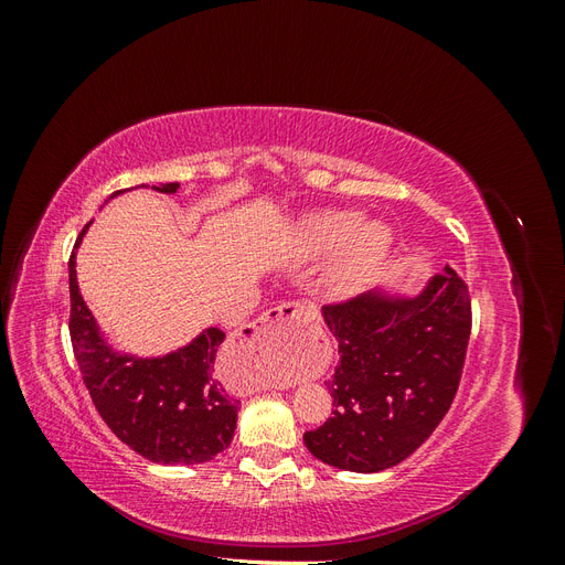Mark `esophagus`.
I'll return each instance as SVG.
<instances>
[{
    "mask_svg": "<svg viewBox=\"0 0 565 565\" xmlns=\"http://www.w3.org/2000/svg\"><path fill=\"white\" fill-rule=\"evenodd\" d=\"M316 318L311 306L282 301L276 309H268L264 316L256 318L254 322L245 324L237 330V344L249 351H268L278 344V341L292 328H306ZM264 382H252L249 388L259 391L266 388Z\"/></svg>",
    "mask_w": 565,
    "mask_h": 565,
    "instance_id": "obj_1",
    "label": "esophagus"
}]
</instances>
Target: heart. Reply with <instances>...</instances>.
<instances>
[{"mask_svg":"<svg viewBox=\"0 0 565 565\" xmlns=\"http://www.w3.org/2000/svg\"><path fill=\"white\" fill-rule=\"evenodd\" d=\"M301 241L309 252H328L344 243L334 266V285L351 287L384 259L393 237L384 221L358 224L353 212H320L303 221Z\"/></svg>","mask_w":565,"mask_h":565,"instance_id":"b5f03b06","label":"heart"}]
</instances>
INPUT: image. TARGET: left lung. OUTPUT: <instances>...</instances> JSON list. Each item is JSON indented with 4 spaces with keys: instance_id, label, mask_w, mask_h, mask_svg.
<instances>
[{
    "instance_id": "left-lung-1",
    "label": "left lung",
    "mask_w": 565,
    "mask_h": 565,
    "mask_svg": "<svg viewBox=\"0 0 565 565\" xmlns=\"http://www.w3.org/2000/svg\"><path fill=\"white\" fill-rule=\"evenodd\" d=\"M339 344L324 382L332 417L306 431L313 457L337 469L377 473L401 465L434 434L452 405L471 334L467 285L452 268L417 295L384 289L322 306Z\"/></svg>"
}]
</instances>
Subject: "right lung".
Instances as JSON below:
<instances>
[{"label": "right lung", "instance_id": "right-lung-1", "mask_svg": "<svg viewBox=\"0 0 565 565\" xmlns=\"http://www.w3.org/2000/svg\"><path fill=\"white\" fill-rule=\"evenodd\" d=\"M152 188L177 193L179 183ZM89 226L92 221L77 237L67 278L73 351L98 415L119 440L156 465H202L214 459L231 446L241 407V401L228 398L226 388L214 380L216 351L226 334L207 328L191 344L156 358L115 351L77 285L75 252Z\"/></svg>", "mask_w": 565, "mask_h": 565}]
</instances>
